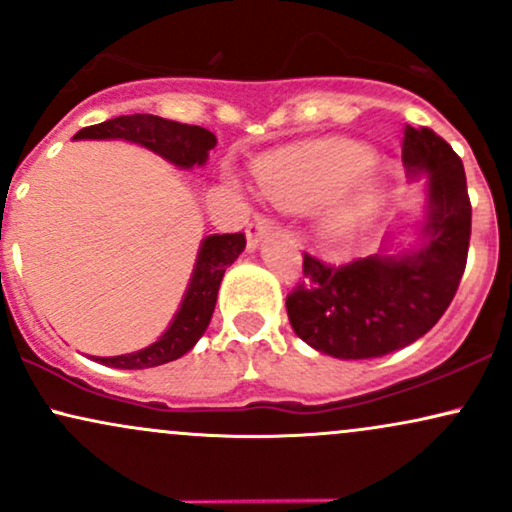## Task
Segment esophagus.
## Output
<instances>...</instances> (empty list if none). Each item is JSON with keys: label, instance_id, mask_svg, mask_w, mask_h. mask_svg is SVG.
Segmentation results:
<instances>
[{"label": "esophagus", "instance_id": "esophagus-1", "mask_svg": "<svg viewBox=\"0 0 512 512\" xmlns=\"http://www.w3.org/2000/svg\"><path fill=\"white\" fill-rule=\"evenodd\" d=\"M269 231H272V221L264 219V216H255V219L248 223V231H245V236H248V248L257 250V245L262 243V238L267 236Z\"/></svg>", "mask_w": 512, "mask_h": 512}]
</instances>
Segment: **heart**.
<instances>
[{"instance_id":"obj_1","label":"heart","mask_w":512,"mask_h":512,"mask_svg":"<svg viewBox=\"0 0 512 512\" xmlns=\"http://www.w3.org/2000/svg\"><path fill=\"white\" fill-rule=\"evenodd\" d=\"M375 166L373 149L351 139H327L289 146L257 161L262 195L286 211L320 216V236L332 248H344L378 214L385 199L383 182L368 175Z\"/></svg>"}]
</instances>
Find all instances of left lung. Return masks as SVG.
<instances>
[{
	"label": "left lung",
	"mask_w": 512,
	"mask_h": 512,
	"mask_svg": "<svg viewBox=\"0 0 512 512\" xmlns=\"http://www.w3.org/2000/svg\"><path fill=\"white\" fill-rule=\"evenodd\" d=\"M402 161L411 178H426L424 207L409 231L387 233L375 255L342 267L303 257L286 313L320 354L342 361L392 354L424 337L455 298L472 233L464 166L428 127L404 129Z\"/></svg>",
	"instance_id": "1"
}]
</instances>
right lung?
<instances>
[{
  "label": "right lung",
  "mask_w": 512,
  "mask_h": 512,
  "mask_svg": "<svg viewBox=\"0 0 512 512\" xmlns=\"http://www.w3.org/2000/svg\"><path fill=\"white\" fill-rule=\"evenodd\" d=\"M74 139H122V142L139 144L144 149L154 151L163 161L173 163L175 168L182 170L204 166L209 151L216 146V137L209 129L182 125V122L142 113L120 115L101 122V125L84 127L74 134ZM243 250V233H223V236L216 233V236L202 238L190 284H187L178 313L173 315L166 332L154 344L132 351V354L93 356V361L113 368L139 370L163 366V363L185 356L199 342V337L207 332L223 274L238 260Z\"/></svg>",
  "instance_id": "add662e5"
}]
</instances>
